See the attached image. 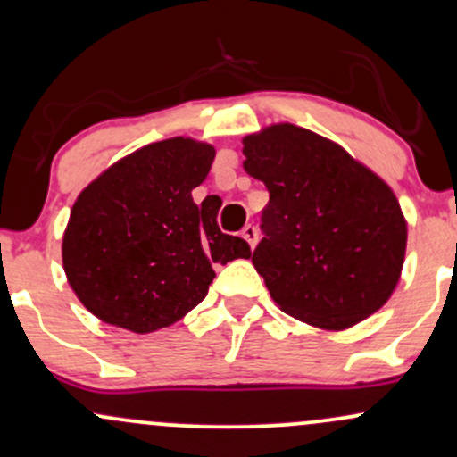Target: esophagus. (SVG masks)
Wrapping results in <instances>:
<instances>
[{"mask_svg":"<svg viewBox=\"0 0 457 457\" xmlns=\"http://www.w3.org/2000/svg\"><path fill=\"white\" fill-rule=\"evenodd\" d=\"M240 234H243V238L246 240V243H249L251 249H253L255 243H258V229H255L253 225H245L243 232H240Z\"/></svg>","mask_w":457,"mask_h":457,"instance_id":"34e87169","label":"esophagus"}]
</instances>
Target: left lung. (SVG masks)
<instances>
[{
	"mask_svg": "<svg viewBox=\"0 0 457 457\" xmlns=\"http://www.w3.org/2000/svg\"><path fill=\"white\" fill-rule=\"evenodd\" d=\"M243 167L269 188L253 251L281 312L344 330L389 301L402 277L408 223L393 188L350 152L290 122L243 139Z\"/></svg>",
	"mask_w": 457,
	"mask_h": 457,
	"instance_id": "left-lung-1",
	"label": "left lung"
}]
</instances>
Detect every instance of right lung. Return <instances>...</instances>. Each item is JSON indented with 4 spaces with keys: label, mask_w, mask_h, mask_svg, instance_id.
Listing matches in <instances>:
<instances>
[{
    "label": "right lung",
    "mask_w": 457,
    "mask_h": 457,
    "mask_svg": "<svg viewBox=\"0 0 457 457\" xmlns=\"http://www.w3.org/2000/svg\"><path fill=\"white\" fill-rule=\"evenodd\" d=\"M212 161L206 141L162 139L115 161L79 193L62 264L87 312L154 333L206 298L214 264L251 258L246 240L219 229L217 208L193 202Z\"/></svg>",
    "instance_id": "right-lung-1"
}]
</instances>
